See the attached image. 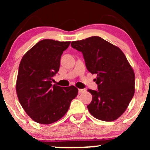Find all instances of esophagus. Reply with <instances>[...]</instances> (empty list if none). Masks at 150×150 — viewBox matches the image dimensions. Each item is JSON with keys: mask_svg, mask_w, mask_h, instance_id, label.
<instances>
[{"mask_svg": "<svg viewBox=\"0 0 150 150\" xmlns=\"http://www.w3.org/2000/svg\"><path fill=\"white\" fill-rule=\"evenodd\" d=\"M86 92V89H79V93H82Z\"/></svg>", "mask_w": 150, "mask_h": 150, "instance_id": "esophagus-1", "label": "esophagus"}]
</instances>
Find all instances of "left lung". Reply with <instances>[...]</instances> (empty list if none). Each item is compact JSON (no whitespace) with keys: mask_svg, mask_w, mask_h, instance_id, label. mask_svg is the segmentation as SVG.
<instances>
[{"mask_svg":"<svg viewBox=\"0 0 150 150\" xmlns=\"http://www.w3.org/2000/svg\"><path fill=\"white\" fill-rule=\"evenodd\" d=\"M81 51L87 70L97 74L98 90L88 89L92 100L87 106L94 118L104 121L118 119L128 108L135 93V73L119 48L99 37L71 43Z\"/></svg>","mask_w":150,"mask_h":150,"instance_id":"obj_1","label":"left lung"}]
</instances>
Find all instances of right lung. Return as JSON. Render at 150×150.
<instances>
[{
  "instance_id": "obj_1",
  "label": "right lung",
  "mask_w": 150,
  "mask_h": 150,
  "mask_svg": "<svg viewBox=\"0 0 150 150\" xmlns=\"http://www.w3.org/2000/svg\"><path fill=\"white\" fill-rule=\"evenodd\" d=\"M70 42L43 39L25 53L19 65L16 92L27 114L37 123L51 124L63 117L77 97L75 86L51 84L62 53Z\"/></svg>"
}]
</instances>
